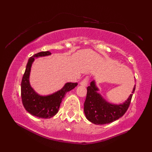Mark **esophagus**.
Segmentation results:
<instances>
[{"label":"esophagus","mask_w":152,"mask_h":152,"mask_svg":"<svg viewBox=\"0 0 152 152\" xmlns=\"http://www.w3.org/2000/svg\"><path fill=\"white\" fill-rule=\"evenodd\" d=\"M88 80H89L88 76H86V77H85V78H84L83 80L80 82V85L83 86H86L88 85Z\"/></svg>","instance_id":"esophagus-1"}]
</instances>
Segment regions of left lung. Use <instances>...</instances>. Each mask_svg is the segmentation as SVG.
I'll list each match as a JSON object with an SVG mask.
<instances>
[{
	"instance_id": "obj_1",
	"label": "left lung",
	"mask_w": 152,
	"mask_h": 152,
	"mask_svg": "<svg viewBox=\"0 0 152 152\" xmlns=\"http://www.w3.org/2000/svg\"><path fill=\"white\" fill-rule=\"evenodd\" d=\"M135 86L132 93H134ZM98 88L95 81L91 83L87 87L86 100L84 103V112L89 121L95 124H109L121 118L128 110L131 102L132 94H131L123 104H111L102 98L97 93Z\"/></svg>"
}]
</instances>
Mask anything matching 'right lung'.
Segmentation results:
<instances>
[{
  "label": "right lung",
  "instance_id": "obj_1",
  "mask_svg": "<svg viewBox=\"0 0 152 152\" xmlns=\"http://www.w3.org/2000/svg\"><path fill=\"white\" fill-rule=\"evenodd\" d=\"M50 54L49 51H42L31 57L28 59L21 84V95L23 107L30 114L40 118H50L56 114L66 94L78 85L76 83H67L61 90L47 96L39 95L34 91L30 85L29 77L34 57L47 56Z\"/></svg>",
  "mask_w": 152,
  "mask_h": 152
}]
</instances>
